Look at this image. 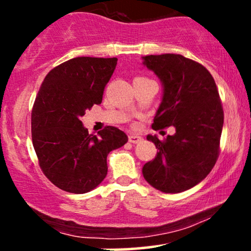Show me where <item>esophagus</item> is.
Segmentation results:
<instances>
[{"label": "esophagus", "instance_id": "obj_1", "mask_svg": "<svg viewBox=\"0 0 251 251\" xmlns=\"http://www.w3.org/2000/svg\"><path fill=\"white\" fill-rule=\"evenodd\" d=\"M143 140V138L140 137V135H138V134H129L128 135V142L129 143H132V144H138L139 142H142Z\"/></svg>", "mask_w": 251, "mask_h": 251}]
</instances>
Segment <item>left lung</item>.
<instances>
[{"instance_id": "1", "label": "left lung", "mask_w": 251, "mask_h": 251, "mask_svg": "<svg viewBox=\"0 0 251 251\" xmlns=\"http://www.w3.org/2000/svg\"><path fill=\"white\" fill-rule=\"evenodd\" d=\"M143 65L162 82V102L152 128L174 126L176 133L159 140L154 159L143 166L151 186L178 194L201 183L216 164L224 114L214 77L201 63L179 54L143 56Z\"/></svg>"}]
</instances>
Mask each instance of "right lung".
Instances as JSON below:
<instances>
[{"mask_svg":"<svg viewBox=\"0 0 251 251\" xmlns=\"http://www.w3.org/2000/svg\"><path fill=\"white\" fill-rule=\"evenodd\" d=\"M117 57L80 56L53 68L43 80L31 112V138L43 174L71 194L96 189L107 175V155L128 138L107 126L88 134L80 118L101 103Z\"/></svg>","mask_w":251,"mask_h":251,"instance_id":"add662e5","label":"right lung"}]
</instances>
